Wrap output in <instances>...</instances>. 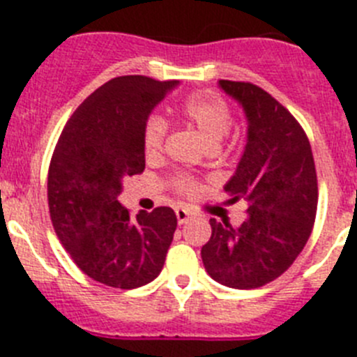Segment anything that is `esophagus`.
Instances as JSON below:
<instances>
[{
	"label": "esophagus",
	"mask_w": 357,
	"mask_h": 357,
	"mask_svg": "<svg viewBox=\"0 0 357 357\" xmlns=\"http://www.w3.org/2000/svg\"><path fill=\"white\" fill-rule=\"evenodd\" d=\"M175 214H176V222H178V225H184V223L189 220V216H191L189 211L185 209H176Z\"/></svg>",
	"instance_id": "1"
}]
</instances>
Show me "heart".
<instances>
[{
    "mask_svg": "<svg viewBox=\"0 0 357 357\" xmlns=\"http://www.w3.org/2000/svg\"><path fill=\"white\" fill-rule=\"evenodd\" d=\"M181 116L188 125L197 128L198 134L207 141L213 150L232 127V109L214 91H200V93L189 94L181 105ZM166 134H168V121L159 114L148 116L143 127V148L146 157L159 155ZM172 188L176 193L185 195V197H195L200 191L198 181L182 173L173 176Z\"/></svg>",
    "mask_w": 357,
    "mask_h": 357,
    "instance_id": "b5f03b06",
    "label": "heart"
}]
</instances>
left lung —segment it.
<instances>
[{"instance_id": "left-lung-1", "label": "left lung", "mask_w": 357, "mask_h": 357, "mask_svg": "<svg viewBox=\"0 0 357 357\" xmlns=\"http://www.w3.org/2000/svg\"><path fill=\"white\" fill-rule=\"evenodd\" d=\"M243 107L248 139L238 169L225 184L229 202H248L239 227L211 218L202 261L216 282L261 288L280 277L305 247L317 218L313 151L301 123L272 94L250 82L220 80Z\"/></svg>"}]
</instances>
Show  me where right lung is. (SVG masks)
<instances>
[{
	"label": "right lung",
	"instance_id": "obj_1",
	"mask_svg": "<svg viewBox=\"0 0 357 357\" xmlns=\"http://www.w3.org/2000/svg\"><path fill=\"white\" fill-rule=\"evenodd\" d=\"M176 85L141 75L112 78L73 112L53 151V229L82 272L105 286L134 289L151 282L173 241V209L132 216L118 195L125 176L143 173L144 121Z\"/></svg>",
	"mask_w": 357,
	"mask_h": 357
}]
</instances>
